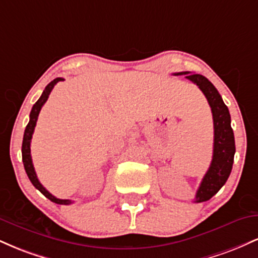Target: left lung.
<instances>
[{
	"label": "left lung",
	"instance_id": "obj_1",
	"mask_svg": "<svg viewBox=\"0 0 258 258\" xmlns=\"http://www.w3.org/2000/svg\"><path fill=\"white\" fill-rule=\"evenodd\" d=\"M174 75H185L186 79L194 82L203 91L211 106L212 117H214V155H212L211 165L201 180L195 195V203H203L211 199L220 190L232 172L235 141L230 126V114L221 94L205 76L189 72L177 73Z\"/></svg>",
	"mask_w": 258,
	"mask_h": 258
}]
</instances>
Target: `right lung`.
I'll list each match as a JSON object with an SVG mask.
<instances>
[{
  "label": "right lung",
  "instance_id": "1",
  "mask_svg": "<svg viewBox=\"0 0 258 258\" xmlns=\"http://www.w3.org/2000/svg\"><path fill=\"white\" fill-rule=\"evenodd\" d=\"M59 81H63V79L57 78V79L53 80V81L49 82V84L46 86V88H44V91L42 92V94H41L40 98H38L37 102L35 103L34 106H32L31 112H30V120H29V123H28V126H26L25 132H24V138H23L22 155H23V164H24L25 172H26V174H28L29 179L31 180V183L34 184L35 188L38 189V190H40L41 193L44 195V197L48 198V199L53 201V203L59 204V205H69V204L73 203L72 200L58 199V198H55L54 195H52L48 190H47L46 188H44L42 184H41L40 180H38L37 176H36V172H35L34 165H32L31 150H30V143H31L32 133H34L35 126H36V121H37L38 114H40L41 108H42L44 103H46V100L48 99V96H49V93L52 92L53 87H54V86L57 85Z\"/></svg>",
  "mask_w": 258,
  "mask_h": 258
}]
</instances>
